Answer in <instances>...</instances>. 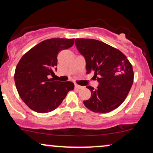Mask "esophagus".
<instances>
[{
	"mask_svg": "<svg viewBox=\"0 0 153 153\" xmlns=\"http://www.w3.org/2000/svg\"><path fill=\"white\" fill-rule=\"evenodd\" d=\"M75 88H78V89H81V88H83V87L81 86V85H78V84H75Z\"/></svg>",
	"mask_w": 153,
	"mask_h": 153,
	"instance_id": "34e87169",
	"label": "esophagus"
}]
</instances>
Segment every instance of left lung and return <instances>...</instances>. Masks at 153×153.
<instances>
[{
    "instance_id": "8db88e82",
    "label": "left lung",
    "mask_w": 153,
    "mask_h": 153,
    "mask_svg": "<svg viewBox=\"0 0 153 153\" xmlns=\"http://www.w3.org/2000/svg\"><path fill=\"white\" fill-rule=\"evenodd\" d=\"M75 44L85 60L86 73H94L99 85H88L91 96L83 104L94 112L115 110L126 98L134 81V72L126 56L116 48L94 39L77 38Z\"/></svg>"
}]
</instances>
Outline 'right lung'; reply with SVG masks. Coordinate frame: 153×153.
<instances>
[{
    "instance_id": "1",
    "label": "right lung",
    "mask_w": 153,
    "mask_h": 153,
    "mask_svg": "<svg viewBox=\"0 0 153 153\" xmlns=\"http://www.w3.org/2000/svg\"><path fill=\"white\" fill-rule=\"evenodd\" d=\"M74 39L51 38L38 43L21 58L15 70L14 81L22 101L39 113L54 110L61 105L73 82L49 78L57 70V55L73 46Z\"/></svg>"
}]
</instances>
